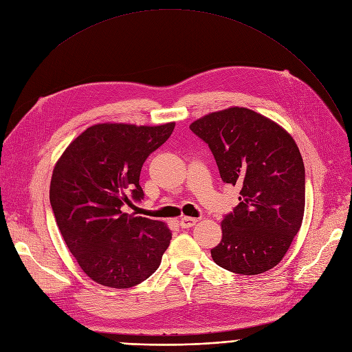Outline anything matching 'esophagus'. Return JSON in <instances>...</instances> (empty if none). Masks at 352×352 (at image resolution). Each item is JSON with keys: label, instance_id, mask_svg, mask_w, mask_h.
Segmentation results:
<instances>
[{"label": "esophagus", "instance_id": "obj_1", "mask_svg": "<svg viewBox=\"0 0 352 352\" xmlns=\"http://www.w3.org/2000/svg\"><path fill=\"white\" fill-rule=\"evenodd\" d=\"M197 223V219L196 217H190V216H183L182 219H180V226L182 228H192V226H195Z\"/></svg>", "mask_w": 352, "mask_h": 352}]
</instances>
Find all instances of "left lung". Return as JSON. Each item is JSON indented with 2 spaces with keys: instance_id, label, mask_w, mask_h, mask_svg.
Instances as JSON below:
<instances>
[{
  "instance_id": "obj_1",
  "label": "left lung",
  "mask_w": 352,
  "mask_h": 352,
  "mask_svg": "<svg viewBox=\"0 0 352 352\" xmlns=\"http://www.w3.org/2000/svg\"><path fill=\"white\" fill-rule=\"evenodd\" d=\"M190 130L208 143L225 183L242 186L239 205L221 223L210 249L223 270L258 275L272 270L298 233L305 210V167L289 133L245 107L204 116Z\"/></svg>"
}]
</instances>
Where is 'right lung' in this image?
Here are the masks:
<instances>
[{
    "mask_svg": "<svg viewBox=\"0 0 352 352\" xmlns=\"http://www.w3.org/2000/svg\"><path fill=\"white\" fill-rule=\"evenodd\" d=\"M175 123H100L76 138L50 183L61 236L90 279L109 288L135 287L152 275L172 239L166 223L122 212L139 185L147 156L170 138Z\"/></svg>",
    "mask_w": 352,
    "mask_h": 352,
    "instance_id": "obj_1",
    "label": "right lung"
}]
</instances>
